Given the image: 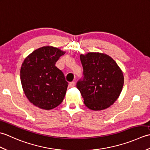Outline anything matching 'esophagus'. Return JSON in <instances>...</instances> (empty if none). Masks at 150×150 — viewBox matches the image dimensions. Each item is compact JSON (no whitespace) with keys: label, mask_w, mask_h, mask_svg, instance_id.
<instances>
[{"label":"esophagus","mask_w":150,"mask_h":150,"mask_svg":"<svg viewBox=\"0 0 150 150\" xmlns=\"http://www.w3.org/2000/svg\"><path fill=\"white\" fill-rule=\"evenodd\" d=\"M75 82L74 81H73V82H70L69 84V86L70 87H74V86H75Z\"/></svg>","instance_id":"obj_1"}]
</instances>
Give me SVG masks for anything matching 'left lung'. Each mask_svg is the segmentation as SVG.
<instances>
[{"instance_id": "1", "label": "left lung", "mask_w": 150, "mask_h": 150, "mask_svg": "<svg viewBox=\"0 0 150 150\" xmlns=\"http://www.w3.org/2000/svg\"><path fill=\"white\" fill-rule=\"evenodd\" d=\"M83 77L77 82L84 103L89 109L98 111L112 105L122 91L124 76L122 70L109 55L88 53L80 55Z\"/></svg>"}]
</instances>
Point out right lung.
<instances>
[{
    "instance_id": "add662e5",
    "label": "right lung",
    "mask_w": 150,
    "mask_h": 150,
    "mask_svg": "<svg viewBox=\"0 0 150 150\" xmlns=\"http://www.w3.org/2000/svg\"><path fill=\"white\" fill-rule=\"evenodd\" d=\"M65 52L52 46H44L30 54L21 68V81L26 97L35 106L49 110L61 104L68 82L55 66Z\"/></svg>"
}]
</instances>
